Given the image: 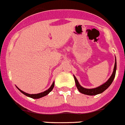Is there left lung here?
<instances>
[{"mask_svg":"<svg viewBox=\"0 0 125 125\" xmlns=\"http://www.w3.org/2000/svg\"><path fill=\"white\" fill-rule=\"evenodd\" d=\"M116 70V59L115 57V66L114 68H113V73H112L111 76L109 78V79L105 83L101 85L100 86L94 88H90V89H89V88H85L83 87V86H82L80 85L78 81L77 80V79H76V78L75 76V75H73L76 88H77V89L78 90V91L80 93H83V94H85V95H98V94H100V93H103L104 90H106L111 85V84L112 83V82H113V80H114L115 77Z\"/></svg>","mask_w":125,"mask_h":125,"instance_id":"8db88e82","label":"left lung"}]
</instances>
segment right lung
<instances>
[{"label": "right lung", "mask_w": 125, "mask_h": 125, "mask_svg": "<svg viewBox=\"0 0 125 125\" xmlns=\"http://www.w3.org/2000/svg\"><path fill=\"white\" fill-rule=\"evenodd\" d=\"M54 84H55V82H53V83L52 84L51 86L49 88V89L47 90H45V92H42V93H37V94H29V93H25V92H23L22 90H21V89H19V88H18L17 86H16V87L17 88V89L19 90L20 91L21 93H23V95H26L27 96H29V97L32 98H33V99H39V98H42V97H43V96H46V95H48V94H49V93H50L52 90L53 88V87H54Z\"/></svg>", "instance_id": "add662e5"}]
</instances>
